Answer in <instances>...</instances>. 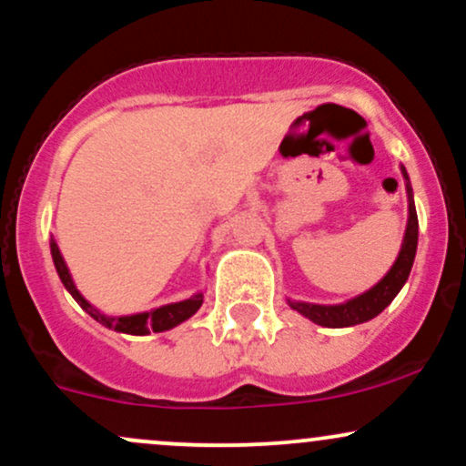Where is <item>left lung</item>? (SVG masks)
I'll list each match as a JSON object with an SVG mask.
<instances>
[{
    "mask_svg": "<svg viewBox=\"0 0 466 466\" xmlns=\"http://www.w3.org/2000/svg\"><path fill=\"white\" fill-rule=\"evenodd\" d=\"M408 179V173H405ZM410 192V218H408V229H405V240L397 263L392 265V269L388 271V276L383 278L379 285H374L370 291H366L363 296L355 298V300L346 304H335V307H322V304H304V302H289L291 309H296L298 313H302L304 318H309L311 322L319 326H329V329H344V326H355L368 319L377 318L390 302L394 300V296L400 291V287L408 280L411 263H414L416 256V243H419V217H416L414 201H411V188L408 184Z\"/></svg>",
    "mask_w": 466,
    "mask_h": 466,
    "instance_id": "left-lung-1",
    "label": "left lung"
}]
</instances>
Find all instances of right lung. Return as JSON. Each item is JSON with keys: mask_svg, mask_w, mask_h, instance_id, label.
Returning a JSON list of instances; mask_svg holds the SVG:
<instances>
[{"mask_svg": "<svg viewBox=\"0 0 466 466\" xmlns=\"http://www.w3.org/2000/svg\"><path fill=\"white\" fill-rule=\"evenodd\" d=\"M50 249H52V258H55V267H56L58 276H61L63 285H66L67 291L72 293L74 300H76L80 307L85 309V311L92 315L96 322L109 326V329H114V330H120V333L144 335V333H151V330L153 333L168 330V329H173V326H177L179 322H184V319H188L192 313H197V309H199L203 302L201 293H197V296L190 298V300L168 304V307L155 309V311H151V313L129 315V318H106V315L96 311L92 304L85 300V298L76 291V287H74V282H72V276H69L67 267H66V263H63V256H61V251H58L55 240L50 243Z\"/></svg>", "mask_w": 466, "mask_h": 466, "instance_id": "right-lung-1", "label": "right lung"}]
</instances>
